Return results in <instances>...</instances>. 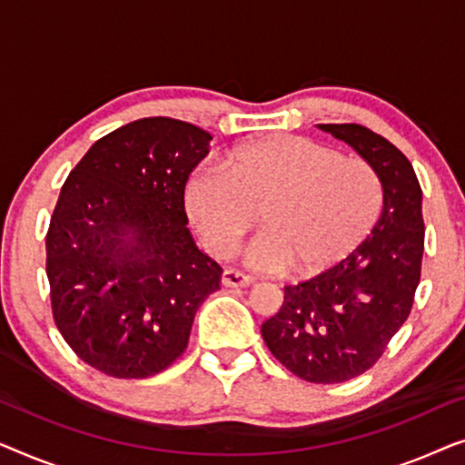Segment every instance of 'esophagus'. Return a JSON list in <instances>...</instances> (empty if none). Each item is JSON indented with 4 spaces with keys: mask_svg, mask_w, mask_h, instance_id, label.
Listing matches in <instances>:
<instances>
[{
    "mask_svg": "<svg viewBox=\"0 0 465 465\" xmlns=\"http://www.w3.org/2000/svg\"><path fill=\"white\" fill-rule=\"evenodd\" d=\"M252 282L253 279L250 275L234 269H226L224 275H222V283L228 285V288H247V285H252Z\"/></svg>",
    "mask_w": 465,
    "mask_h": 465,
    "instance_id": "34e87169",
    "label": "esophagus"
}]
</instances>
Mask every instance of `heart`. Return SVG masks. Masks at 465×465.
<instances>
[{"label": "heart", "mask_w": 465, "mask_h": 465, "mask_svg": "<svg viewBox=\"0 0 465 465\" xmlns=\"http://www.w3.org/2000/svg\"><path fill=\"white\" fill-rule=\"evenodd\" d=\"M383 183L371 164L301 135L234 148L226 169L199 167L186 182V209L205 245L228 256L256 224L247 264L311 277L364 243L383 212Z\"/></svg>", "instance_id": "1"}]
</instances>
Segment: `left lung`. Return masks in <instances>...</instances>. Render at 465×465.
<instances>
[{"label":"left lung","instance_id":"left-lung-1","mask_svg":"<svg viewBox=\"0 0 465 465\" xmlns=\"http://www.w3.org/2000/svg\"><path fill=\"white\" fill-rule=\"evenodd\" d=\"M351 145L383 183V212L358 250L283 288L262 323L271 353L309 383H342L374 366L415 301L423 258L421 186L396 145L361 124H317Z\"/></svg>","mask_w":465,"mask_h":465}]
</instances>
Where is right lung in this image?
Segmentation results:
<instances>
[{
    "label": "right lung",
    "mask_w": 465,
    "mask_h": 465,
    "mask_svg": "<svg viewBox=\"0 0 465 465\" xmlns=\"http://www.w3.org/2000/svg\"><path fill=\"white\" fill-rule=\"evenodd\" d=\"M212 135L142 118L93 143L63 183L46 234L54 323L80 360L116 379L163 372L188 345L222 266L186 228L183 188Z\"/></svg>",
    "instance_id": "add662e5"
}]
</instances>
